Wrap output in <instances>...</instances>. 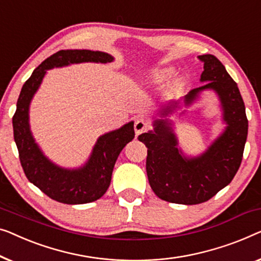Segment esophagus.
Listing matches in <instances>:
<instances>
[{
	"mask_svg": "<svg viewBox=\"0 0 261 261\" xmlns=\"http://www.w3.org/2000/svg\"><path fill=\"white\" fill-rule=\"evenodd\" d=\"M149 127V123L146 121L145 119L142 118H138L135 120V123H134V129H135V134L140 135L143 132L147 130V128Z\"/></svg>",
	"mask_w": 261,
	"mask_h": 261,
	"instance_id": "obj_1",
	"label": "esophagus"
}]
</instances>
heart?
<instances>
[{"mask_svg":"<svg viewBox=\"0 0 261 261\" xmlns=\"http://www.w3.org/2000/svg\"><path fill=\"white\" fill-rule=\"evenodd\" d=\"M171 74H172V69H169V68H165V69H158L155 71L156 79H160V80H162V79H166Z\"/></svg>","mask_w":261,"mask_h":261,"instance_id":"1","label":"heart"}]
</instances>
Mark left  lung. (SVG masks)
<instances>
[{
	"instance_id": "1",
	"label": "left lung",
	"mask_w": 261,
	"mask_h": 261,
	"mask_svg": "<svg viewBox=\"0 0 261 261\" xmlns=\"http://www.w3.org/2000/svg\"><path fill=\"white\" fill-rule=\"evenodd\" d=\"M203 62L200 81L206 82L192 89L185 96V103L191 105L200 92L213 89L220 100L224 133L196 158H186L177 148V140L167 119L154 121V130L139 135L146 145V171L150 187L165 201L182 205L205 202L227 186L240 167L247 139L248 121L239 88L225 67L214 55L198 56ZM179 102H171L162 109L161 115L171 114Z\"/></svg>"
}]
</instances>
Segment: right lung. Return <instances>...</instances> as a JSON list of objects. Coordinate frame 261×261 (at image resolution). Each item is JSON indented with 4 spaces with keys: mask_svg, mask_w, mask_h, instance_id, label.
Returning a JSON list of instances; mask_svg holds the SVG:
<instances>
[{
    "mask_svg": "<svg viewBox=\"0 0 261 261\" xmlns=\"http://www.w3.org/2000/svg\"><path fill=\"white\" fill-rule=\"evenodd\" d=\"M113 56L103 51L60 50L41 63L24 82L13 116L14 140L18 149L21 166L27 179L44 194L56 201L76 205L100 199L108 190L112 173L119 154L134 139V122L106 133L97 139L85 166L67 169L56 166L41 152L29 128V105L39 89L48 69L71 63L113 61Z\"/></svg>",
    "mask_w": 261,
    "mask_h": 261,
    "instance_id": "add662e5",
    "label": "right lung"
}]
</instances>
